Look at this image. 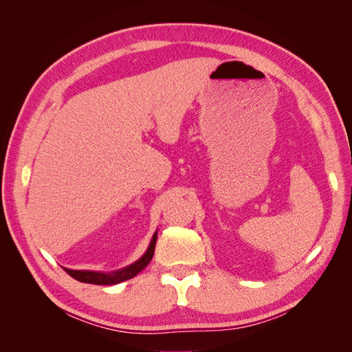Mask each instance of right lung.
I'll list each match as a JSON object with an SVG mask.
<instances>
[{"label":"right lung","instance_id":"1","mask_svg":"<svg viewBox=\"0 0 352 352\" xmlns=\"http://www.w3.org/2000/svg\"><path fill=\"white\" fill-rule=\"evenodd\" d=\"M156 239H157V232H155V235H153L151 241H150V245L147 248L146 253L141 258H138L137 262L126 266L120 270H113V272H94V270H74V269H65V272L73 276L74 279L80 283H86V284H96V285H114V284H119L126 281V279H131L135 275H138L141 270L146 267L150 260L153 258V254H155V247H156Z\"/></svg>","mask_w":352,"mask_h":352}]
</instances>
